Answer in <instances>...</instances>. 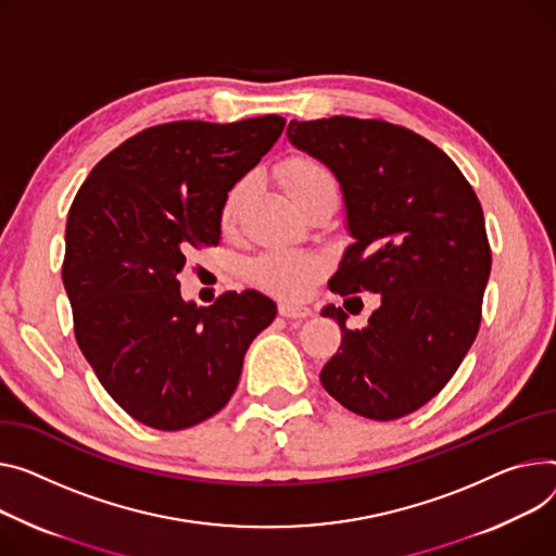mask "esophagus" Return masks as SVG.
<instances>
[{"instance_id":"obj_1","label":"esophagus","mask_w":556,"mask_h":556,"mask_svg":"<svg viewBox=\"0 0 556 556\" xmlns=\"http://www.w3.org/2000/svg\"><path fill=\"white\" fill-rule=\"evenodd\" d=\"M279 315L286 319H306L311 315V311L306 306H298V304H288L281 302L279 304Z\"/></svg>"}]
</instances>
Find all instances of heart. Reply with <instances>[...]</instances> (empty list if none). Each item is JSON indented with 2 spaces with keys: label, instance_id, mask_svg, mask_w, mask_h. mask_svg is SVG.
I'll list each match as a JSON object with an SVG mask.
<instances>
[{
  "label": "heart",
  "instance_id": "obj_1",
  "mask_svg": "<svg viewBox=\"0 0 556 556\" xmlns=\"http://www.w3.org/2000/svg\"><path fill=\"white\" fill-rule=\"evenodd\" d=\"M283 180L290 197L304 203L308 197L324 188H336L330 172L313 159H292L283 167ZM248 194V182L241 180L230 190L224 205V224L232 226ZM324 264L313 252L290 250V248H270L256 254L248 264L250 279L268 292L281 294V298L298 300L311 290V286L321 277Z\"/></svg>",
  "mask_w": 556,
  "mask_h": 556
}]
</instances>
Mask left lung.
<instances>
[{"mask_svg": "<svg viewBox=\"0 0 556 556\" xmlns=\"http://www.w3.org/2000/svg\"><path fill=\"white\" fill-rule=\"evenodd\" d=\"M288 138L326 163L344 192L355 241L330 290L380 294L364 328H346L342 306L321 311L342 328L321 387L364 418L414 414L452 380L478 336L492 268L483 207L456 163L406 127L332 116L290 121Z\"/></svg>", "mask_w": 556, "mask_h": 556, "instance_id": "obj_1", "label": "left lung"}]
</instances>
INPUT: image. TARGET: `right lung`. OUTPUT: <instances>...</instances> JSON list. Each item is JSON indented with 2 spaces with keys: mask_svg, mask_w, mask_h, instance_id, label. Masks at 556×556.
<instances>
[{
  "mask_svg": "<svg viewBox=\"0 0 556 556\" xmlns=\"http://www.w3.org/2000/svg\"><path fill=\"white\" fill-rule=\"evenodd\" d=\"M281 116L174 121L138 131L87 176L66 218L62 281L76 342L104 391L138 422L194 427L232 397L243 355L277 306L228 290L182 302L176 275L216 245L228 192L277 142Z\"/></svg>",
  "mask_w": 556,
  "mask_h": 556,
  "instance_id": "1",
  "label": "right lung"
}]
</instances>
